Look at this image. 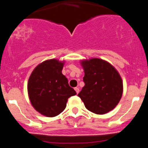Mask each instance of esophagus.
<instances>
[{"instance_id": "1", "label": "esophagus", "mask_w": 148, "mask_h": 148, "mask_svg": "<svg viewBox=\"0 0 148 148\" xmlns=\"http://www.w3.org/2000/svg\"><path fill=\"white\" fill-rule=\"evenodd\" d=\"M75 92H76L77 94H78V92H79V91H80L78 87H75Z\"/></svg>"}]
</instances>
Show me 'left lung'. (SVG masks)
<instances>
[{
  "instance_id": "8db88e82",
  "label": "left lung",
  "mask_w": 148,
  "mask_h": 148,
  "mask_svg": "<svg viewBox=\"0 0 148 148\" xmlns=\"http://www.w3.org/2000/svg\"><path fill=\"white\" fill-rule=\"evenodd\" d=\"M84 70V87L78 96L88 110L104 114L114 109L123 92V83L119 73L110 64L99 58L82 62Z\"/></svg>"
}]
</instances>
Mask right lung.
Segmentation results:
<instances>
[{
	"instance_id": "add662e5",
	"label": "right lung",
	"mask_w": 148,
	"mask_h": 148,
	"mask_svg": "<svg viewBox=\"0 0 148 148\" xmlns=\"http://www.w3.org/2000/svg\"><path fill=\"white\" fill-rule=\"evenodd\" d=\"M64 62L50 59L38 65L27 84L30 102L38 112L47 117L59 115L65 109L68 99L76 95L63 75Z\"/></svg>"
}]
</instances>
